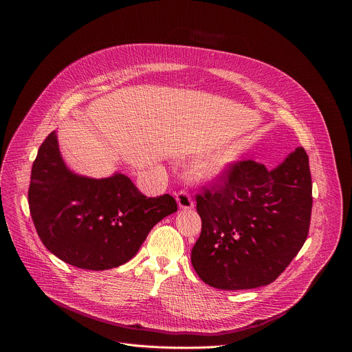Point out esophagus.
I'll use <instances>...</instances> for the list:
<instances>
[{"label": "esophagus", "instance_id": "34e87169", "mask_svg": "<svg viewBox=\"0 0 352 352\" xmlns=\"http://www.w3.org/2000/svg\"><path fill=\"white\" fill-rule=\"evenodd\" d=\"M177 204H178L179 209H182V210H188V209L193 208L192 197L186 190H181L177 193Z\"/></svg>", "mask_w": 352, "mask_h": 352}]
</instances>
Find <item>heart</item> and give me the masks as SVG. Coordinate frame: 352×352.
<instances>
[{
    "mask_svg": "<svg viewBox=\"0 0 352 352\" xmlns=\"http://www.w3.org/2000/svg\"><path fill=\"white\" fill-rule=\"evenodd\" d=\"M232 166V162L228 159V157H217L214 160H212L206 170H205V174L209 179H213V181H217V179H223L227 177L230 168Z\"/></svg>",
    "mask_w": 352,
    "mask_h": 352,
    "instance_id": "heart-1",
    "label": "heart"
}]
</instances>
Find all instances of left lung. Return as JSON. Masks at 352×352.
Returning a JSON list of instances; mask_svg holds the SVG:
<instances>
[{"mask_svg":"<svg viewBox=\"0 0 352 352\" xmlns=\"http://www.w3.org/2000/svg\"><path fill=\"white\" fill-rule=\"evenodd\" d=\"M221 185L196 195L202 232L192 248L195 272L219 289L273 283L309 232L312 179L304 147L269 171L254 160L231 166Z\"/></svg>","mask_w":352,"mask_h":352,"instance_id":"obj_1","label":"left lung"}]
</instances>
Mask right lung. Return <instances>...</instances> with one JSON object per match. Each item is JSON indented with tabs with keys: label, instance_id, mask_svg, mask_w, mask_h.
<instances>
[{
	"label": "right lung",
	"instance_id": "1",
	"mask_svg": "<svg viewBox=\"0 0 352 352\" xmlns=\"http://www.w3.org/2000/svg\"><path fill=\"white\" fill-rule=\"evenodd\" d=\"M29 209L53 255L79 269L107 270L131 261L150 230L177 212V202L170 195H142L121 173L98 179L75 174L53 131L32 167Z\"/></svg>",
	"mask_w": 352,
	"mask_h": 352
}]
</instances>
